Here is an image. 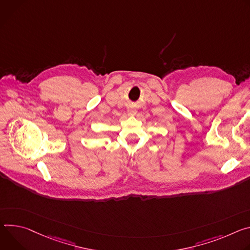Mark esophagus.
I'll use <instances>...</instances> for the list:
<instances>
[{
	"label": "esophagus",
	"instance_id": "obj_1",
	"mask_svg": "<svg viewBox=\"0 0 250 250\" xmlns=\"http://www.w3.org/2000/svg\"><path fill=\"white\" fill-rule=\"evenodd\" d=\"M136 112H137V111H136V109L134 108V106H132V105H129V106H128V113H129V114H132V115H133V114H135Z\"/></svg>",
	"mask_w": 250,
	"mask_h": 250
}]
</instances>
